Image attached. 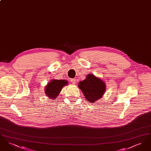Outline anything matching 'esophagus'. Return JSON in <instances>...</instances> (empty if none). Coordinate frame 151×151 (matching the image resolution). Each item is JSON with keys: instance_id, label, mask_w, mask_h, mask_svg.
I'll return each mask as SVG.
<instances>
[{"instance_id": "1", "label": "esophagus", "mask_w": 151, "mask_h": 151, "mask_svg": "<svg viewBox=\"0 0 151 151\" xmlns=\"http://www.w3.org/2000/svg\"><path fill=\"white\" fill-rule=\"evenodd\" d=\"M70 81H71V82L72 83V84H75V83H76V80L75 79H70Z\"/></svg>"}]
</instances>
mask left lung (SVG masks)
I'll list each match as a JSON object with an SVG mask.
<instances>
[{
  "instance_id": "obj_1",
  "label": "left lung",
  "mask_w": 151,
  "mask_h": 151,
  "mask_svg": "<svg viewBox=\"0 0 151 151\" xmlns=\"http://www.w3.org/2000/svg\"><path fill=\"white\" fill-rule=\"evenodd\" d=\"M78 86L87 101L91 103L100 100L106 91L104 81L90 73L87 75L86 79L79 82Z\"/></svg>"
}]
</instances>
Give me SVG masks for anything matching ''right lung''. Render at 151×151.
Returning a JSON list of instances; mask_svg holds the SVG:
<instances>
[{"label": "right lung", "mask_w": 151, "mask_h": 151, "mask_svg": "<svg viewBox=\"0 0 151 151\" xmlns=\"http://www.w3.org/2000/svg\"><path fill=\"white\" fill-rule=\"evenodd\" d=\"M68 83L65 80H52L45 87V94L50 99H55L60 93L63 87Z\"/></svg>", "instance_id": "add662e5"}]
</instances>
